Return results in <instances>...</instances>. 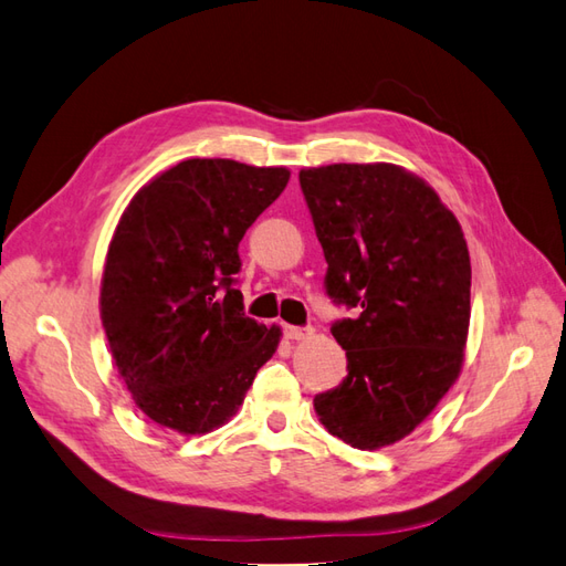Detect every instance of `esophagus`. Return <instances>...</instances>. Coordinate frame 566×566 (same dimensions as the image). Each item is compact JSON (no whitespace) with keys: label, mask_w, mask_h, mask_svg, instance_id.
Wrapping results in <instances>:
<instances>
[{"label":"esophagus","mask_w":566,"mask_h":566,"mask_svg":"<svg viewBox=\"0 0 566 566\" xmlns=\"http://www.w3.org/2000/svg\"><path fill=\"white\" fill-rule=\"evenodd\" d=\"M284 337L292 339V342H303V339H311V337H313V329H311V327L284 325Z\"/></svg>","instance_id":"34e87169"}]
</instances>
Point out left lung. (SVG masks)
Wrapping results in <instances>:
<instances>
[{
  "mask_svg": "<svg viewBox=\"0 0 566 566\" xmlns=\"http://www.w3.org/2000/svg\"><path fill=\"white\" fill-rule=\"evenodd\" d=\"M327 260V294L356 317L332 325L349 375L315 397L325 430L356 449L411 434L463 366L471 260L434 188L389 163L298 171Z\"/></svg>",
  "mask_w": 566,
  "mask_h": 566,
  "instance_id": "obj_1",
  "label": "left lung"
}]
</instances>
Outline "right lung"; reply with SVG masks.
<instances>
[{"label":"right lung","mask_w":566,"mask_h":566,"mask_svg":"<svg viewBox=\"0 0 566 566\" xmlns=\"http://www.w3.org/2000/svg\"><path fill=\"white\" fill-rule=\"evenodd\" d=\"M286 167L184 159L128 202L114 229L99 317L136 407L169 430L206 434L237 416L282 329L243 313L239 243L280 198Z\"/></svg>","instance_id":"right-lung-1"}]
</instances>
